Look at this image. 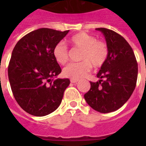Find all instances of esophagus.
<instances>
[{"label": "esophagus", "mask_w": 146, "mask_h": 146, "mask_svg": "<svg viewBox=\"0 0 146 146\" xmlns=\"http://www.w3.org/2000/svg\"><path fill=\"white\" fill-rule=\"evenodd\" d=\"M78 81H79V80H76V79H71L70 80V82H72V83H76Z\"/></svg>", "instance_id": "esophagus-1"}]
</instances>
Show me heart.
I'll list each match as a JSON object with an SVG mask.
<instances>
[{"label": "heart", "instance_id": "b5f03b06", "mask_svg": "<svg viewBox=\"0 0 146 146\" xmlns=\"http://www.w3.org/2000/svg\"><path fill=\"white\" fill-rule=\"evenodd\" d=\"M71 45L82 50L79 63H71L64 67L63 74L71 79L84 77L91 71L92 65L98 68L103 66L108 57V48L104 42L96 40L93 35L86 33H76L69 39ZM53 56L59 64L64 65L68 60V49L62 42L53 49Z\"/></svg>", "mask_w": 146, "mask_h": 146}]
</instances>
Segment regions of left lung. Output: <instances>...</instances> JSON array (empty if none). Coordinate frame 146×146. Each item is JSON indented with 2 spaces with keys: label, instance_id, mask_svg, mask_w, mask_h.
<instances>
[{
  "label": "left lung",
  "instance_id": "1",
  "mask_svg": "<svg viewBox=\"0 0 146 146\" xmlns=\"http://www.w3.org/2000/svg\"><path fill=\"white\" fill-rule=\"evenodd\" d=\"M103 33L108 48V57L101 66L96 82L84 95L89 106L100 113L117 111L128 101L136 88L138 64L131 46L113 30L97 28Z\"/></svg>",
  "mask_w": 146,
  "mask_h": 146
}]
</instances>
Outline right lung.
<instances>
[{
	"mask_svg": "<svg viewBox=\"0 0 146 146\" xmlns=\"http://www.w3.org/2000/svg\"><path fill=\"white\" fill-rule=\"evenodd\" d=\"M69 33L48 28L33 31L15 45L8 78L15 99L24 111L37 117L52 113L61 103L69 79H54L61 69L54 47Z\"/></svg>",
	"mask_w": 146,
	"mask_h": 146,
	"instance_id": "obj_1",
	"label": "right lung"
}]
</instances>
